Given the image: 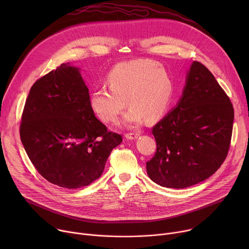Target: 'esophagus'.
Here are the masks:
<instances>
[{
  "label": "esophagus",
  "instance_id": "1",
  "mask_svg": "<svg viewBox=\"0 0 249 249\" xmlns=\"http://www.w3.org/2000/svg\"><path fill=\"white\" fill-rule=\"evenodd\" d=\"M140 136V133H138V132H134V133H127L126 135H125V137L128 139V140H135V139H137L138 137Z\"/></svg>",
  "mask_w": 249,
  "mask_h": 249
}]
</instances>
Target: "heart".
<instances>
[{
	"mask_svg": "<svg viewBox=\"0 0 249 249\" xmlns=\"http://www.w3.org/2000/svg\"><path fill=\"white\" fill-rule=\"evenodd\" d=\"M106 82L109 89L96 88L89 97L90 110L105 123L116 121L127 104L121 125L134 128L146 119L154 122L165 113L173 96L171 76L153 60L121 62L109 71Z\"/></svg>",
	"mask_w": 249,
	"mask_h": 249,
	"instance_id": "heart-1",
	"label": "heart"
}]
</instances>
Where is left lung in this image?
Returning a JSON list of instances; mask_svg holds the SVG:
<instances>
[{
	"label": "left lung",
	"instance_id": "obj_1",
	"mask_svg": "<svg viewBox=\"0 0 249 249\" xmlns=\"http://www.w3.org/2000/svg\"><path fill=\"white\" fill-rule=\"evenodd\" d=\"M230 97L215 77L194 61L176 107L157 123V152L147 172L157 184L186 188L209 178L228 156L233 124Z\"/></svg>",
	"mask_w": 249,
	"mask_h": 249
}]
</instances>
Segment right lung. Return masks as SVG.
<instances>
[{"label":"right lung","mask_w":249,"mask_h":249,"mask_svg":"<svg viewBox=\"0 0 249 249\" xmlns=\"http://www.w3.org/2000/svg\"><path fill=\"white\" fill-rule=\"evenodd\" d=\"M89 97L80 69L67 63L35 82L25 101L21 143L34 167L60 187L89 185L122 142L95 117Z\"/></svg>","instance_id":"right-lung-1"}]
</instances>
